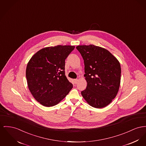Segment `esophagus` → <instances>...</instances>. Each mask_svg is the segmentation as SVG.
Masks as SVG:
<instances>
[{
	"instance_id": "esophagus-1",
	"label": "esophagus",
	"mask_w": 146,
	"mask_h": 146,
	"mask_svg": "<svg viewBox=\"0 0 146 146\" xmlns=\"http://www.w3.org/2000/svg\"><path fill=\"white\" fill-rule=\"evenodd\" d=\"M74 83H75V84H77L78 82V79H74Z\"/></svg>"
}]
</instances>
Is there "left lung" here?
Here are the masks:
<instances>
[{"instance_id": "8db88e82", "label": "left lung", "mask_w": 146, "mask_h": 146, "mask_svg": "<svg viewBox=\"0 0 146 146\" xmlns=\"http://www.w3.org/2000/svg\"><path fill=\"white\" fill-rule=\"evenodd\" d=\"M84 60L86 88L81 95L88 105L96 108L107 106L118 92L121 68L118 60L109 51L94 45H78Z\"/></svg>"}]
</instances>
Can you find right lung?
Masks as SVG:
<instances>
[{
	"mask_svg": "<svg viewBox=\"0 0 146 146\" xmlns=\"http://www.w3.org/2000/svg\"><path fill=\"white\" fill-rule=\"evenodd\" d=\"M75 46L57 45L36 52L26 68L29 90L34 98L45 107L62 101L73 87L65 74V59Z\"/></svg>",
	"mask_w": 146,
	"mask_h": 146,
	"instance_id": "right-lung-1",
	"label": "right lung"
}]
</instances>
